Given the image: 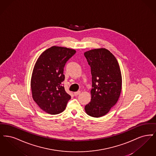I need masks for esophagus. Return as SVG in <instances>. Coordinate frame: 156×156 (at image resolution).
Returning <instances> with one entry per match:
<instances>
[{
  "instance_id": "34e87169",
  "label": "esophagus",
  "mask_w": 156,
  "mask_h": 156,
  "mask_svg": "<svg viewBox=\"0 0 156 156\" xmlns=\"http://www.w3.org/2000/svg\"><path fill=\"white\" fill-rule=\"evenodd\" d=\"M80 93V91H77L74 93V95H75V96H77V95H79Z\"/></svg>"
}]
</instances>
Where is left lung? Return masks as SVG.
<instances>
[{"label":"left lung","instance_id":"8db88e82","mask_svg":"<svg viewBox=\"0 0 156 156\" xmlns=\"http://www.w3.org/2000/svg\"><path fill=\"white\" fill-rule=\"evenodd\" d=\"M92 76L91 99L85 111L93 117L107 114L115 105L122 88V76L115 56L105 48L95 49L84 53Z\"/></svg>","mask_w":156,"mask_h":156}]
</instances>
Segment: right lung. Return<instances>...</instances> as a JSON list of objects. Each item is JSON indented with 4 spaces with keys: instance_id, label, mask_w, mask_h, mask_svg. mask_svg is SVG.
I'll return each instance as SVG.
<instances>
[{
    "instance_id": "add662e5",
    "label": "right lung",
    "mask_w": 156,
    "mask_h": 156,
    "mask_svg": "<svg viewBox=\"0 0 156 156\" xmlns=\"http://www.w3.org/2000/svg\"><path fill=\"white\" fill-rule=\"evenodd\" d=\"M75 53L74 49L54 46L45 51L35 63L31 80L33 98L47 113H61L71 98L62 82L65 65Z\"/></svg>"
}]
</instances>
